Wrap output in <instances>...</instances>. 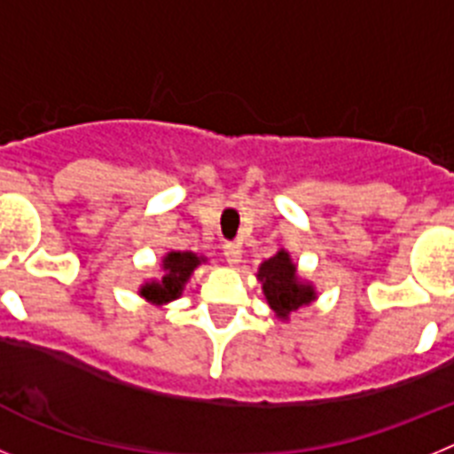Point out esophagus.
Returning a JSON list of instances; mask_svg holds the SVG:
<instances>
[{
  "label": "esophagus",
  "mask_w": 454,
  "mask_h": 454,
  "mask_svg": "<svg viewBox=\"0 0 454 454\" xmlns=\"http://www.w3.org/2000/svg\"><path fill=\"white\" fill-rule=\"evenodd\" d=\"M223 254H224V259L231 263V266L240 263V246L236 243V240H227V243H224Z\"/></svg>",
  "instance_id": "1"
}]
</instances>
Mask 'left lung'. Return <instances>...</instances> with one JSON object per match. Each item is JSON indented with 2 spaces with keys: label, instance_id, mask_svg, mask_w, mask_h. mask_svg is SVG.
Masks as SVG:
<instances>
[{
  "label": "left lung",
  "instance_id": "obj_1",
  "mask_svg": "<svg viewBox=\"0 0 454 454\" xmlns=\"http://www.w3.org/2000/svg\"><path fill=\"white\" fill-rule=\"evenodd\" d=\"M259 279L263 284L266 300L279 318L286 320L293 311L309 304L316 298L314 288L309 284H302L295 275L291 256L286 252H277L272 259L262 263L259 268Z\"/></svg>",
  "mask_w": 454,
  "mask_h": 454
}]
</instances>
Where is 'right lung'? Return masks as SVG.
Masks as SVG:
<instances>
[{"instance_id":"1","label":"right lung","mask_w":454,"mask_h":454,"mask_svg":"<svg viewBox=\"0 0 454 454\" xmlns=\"http://www.w3.org/2000/svg\"><path fill=\"white\" fill-rule=\"evenodd\" d=\"M200 262L202 259L198 254H192V252H170L163 259L161 282L145 284L140 288V295L156 304L177 300L184 291V284L188 282L191 272L200 266Z\"/></svg>"}]
</instances>
